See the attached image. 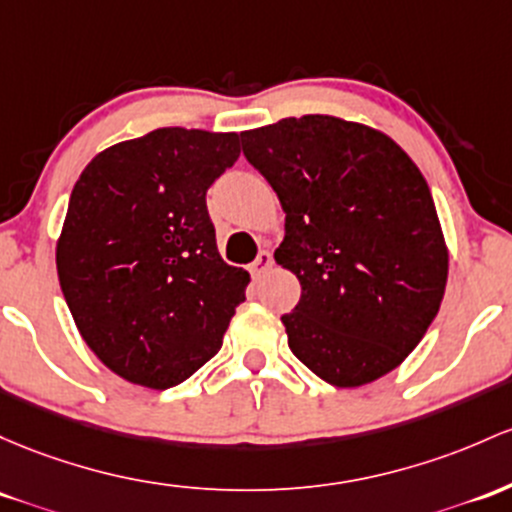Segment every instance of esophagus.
Listing matches in <instances>:
<instances>
[{
    "instance_id": "1",
    "label": "esophagus",
    "mask_w": 512,
    "mask_h": 512,
    "mask_svg": "<svg viewBox=\"0 0 512 512\" xmlns=\"http://www.w3.org/2000/svg\"><path fill=\"white\" fill-rule=\"evenodd\" d=\"M272 262H274L272 260V252L262 250L260 255H257V260L250 265V274H252V277H262V274H265L267 269L272 267Z\"/></svg>"
}]
</instances>
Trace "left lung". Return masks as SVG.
<instances>
[{
  "label": "left lung",
  "mask_w": 512,
  "mask_h": 512,
  "mask_svg": "<svg viewBox=\"0 0 512 512\" xmlns=\"http://www.w3.org/2000/svg\"><path fill=\"white\" fill-rule=\"evenodd\" d=\"M286 213L277 265L301 282L289 347L328 384H372L440 311L449 252L430 187L386 133L308 114L240 133Z\"/></svg>",
  "instance_id": "1"
}]
</instances>
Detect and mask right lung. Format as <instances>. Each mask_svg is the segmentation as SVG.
I'll list each match as a JSON object with an SVG mask.
<instances>
[{"mask_svg": "<svg viewBox=\"0 0 512 512\" xmlns=\"http://www.w3.org/2000/svg\"><path fill=\"white\" fill-rule=\"evenodd\" d=\"M238 133L157 128L84 167L55 247L60 289L89 350L131 384L170 389L221 350L250 274L223 262L206 189Z\"/></svg>", "mask_w": 512, "mask_h": 512, "instance_id": "obj_1", "label": "right lung"}]
</instances>
